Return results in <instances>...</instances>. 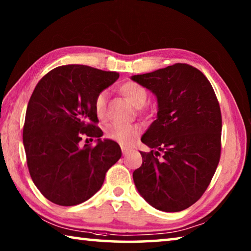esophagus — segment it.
I'll use <instances>...</instances> for the list:
<instances>
[{
  "label": "esophagus",
  "instance_id": "esophagus-1",
  "mask_svg": "<svg viewBox=\"0 0 251 251\" xmlns=\"http://www.w3.org/2000/svg\"><path fill=\"white\" fill-rule=\"evenodd\" d=\"M122 151H123V155H127L129 152V148L127 147H122Z\"/></svg>",
  "mask_w": 251,
  "mask_h": 251
}]
</instances>
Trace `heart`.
<instances>
[{
  "mask_svg": "<svg viewBox=\"0 0 251 251\" xmlns=\"http://www.w3.org/2000/svg\"><path fill=\"white\" fill-rule=\"evenodd\" d=\"M120 92L134 107H142L145 105L148 99V92L145 87L134 80L123 83L120 86ZM106 103H107V91H101L95 99V112L100 118H103L106 113ZM141 133L138 126L136 125H123L110 124L106 128L107 137L114 139L123 145H129Z\"/></svg>",
  "mask_w": 251,
  "mask_h": 251,
  "instance_id": "obj_1",
  "label": "heart"
}]
</instances>
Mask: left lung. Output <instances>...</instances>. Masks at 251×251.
I'll use <instances>...</instances> for the list:
<instances>
[{
    "label": "left lung",
    "mask_w": 251,
    "mask_h": 251,
    "mask_svg": "<svg viewBox=\"0 0 251 251\" xmlns=\"http://www.w3.org/2000/svg\"><path fill=\"white\" fill-rule=\"evenodd\" d=\"M131 79L158 103L157 120L142 137L152 151H141L136 188L156 209L184 210L202 196L219 163L222 113L214 88L201 71L182 63Z\"/></svg>",
    "instance_id": "1"
}]
</instances>
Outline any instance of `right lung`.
<instances>
[{
	"label": "right lung",
	"instance_id": "add662e5",
	"mask_svg": "<svg viewBox=\"0 0 251 251\" xmlns=\"http://www.w3.org/2000/svg\"><path fill=\"white\" fill-rule=\"evenodd\" d=\"M120 74L86 65H63L37 83L29 99L23 145L29 175L45 198L59 206L90 199L103 185L106 172L121 158L116 142L101 141L95 99ZM83 135L95 147L79 145Z\"/></svg>",
	"mask_w": 251,
	"mask_h": 251
}]
</instances>
